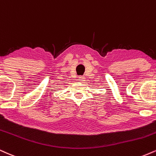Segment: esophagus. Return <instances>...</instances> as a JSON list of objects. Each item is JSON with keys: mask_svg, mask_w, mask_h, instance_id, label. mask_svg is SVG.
<instances>
[{"mask_svg": "<svg viewBox=\"0 0 156 156\" xmlns=\"http://www.w3.org/2000/svg\"><path fill=\"white\" fill-rule=\"evenodd\" d=\"M79 80H80L81 82H84L85 81V76H80V77H79Z\"/></svg>", "mask_w": 156, "mask_h": 156, "instance_id": "1", "label": "esophagus"}]
</instances>
